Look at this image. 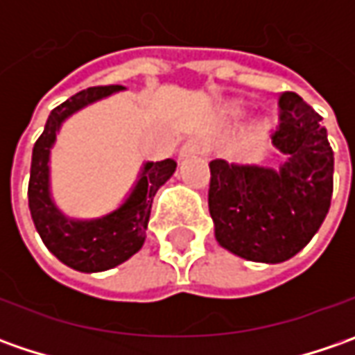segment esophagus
<instances>
[{
  "mask_svg": "<svg viewBox=\"0 0 355 355\" xmlns=\"http://www.w3.org/2000/svg\"><path fill=\"white\" fill-rule=\"evenodd\" d=\"M205 150V146L203 142H199V140H187V142L180 148V157L185 159V157H191V156H198Z\"/></svg>",
  "mask_w": 355,
  "mask_h": 355,
  "instance_id": "obj_1",
  "label": "esophagus"
}]
</instances>
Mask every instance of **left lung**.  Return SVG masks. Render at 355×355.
<instances>
[{
    "mask_svg": "<svg viewBox=\"0 0 355 355\" xmlns=\"http://www.w3.org/2000/svg\"><path fill=\"white\" fill-rule=\"evenodd\" d=\"M320 120L296 92H282L272 134V146L286 156L279 170L225 159L209 164V213L223 249L275 265L316 235L334 189V152Z\"/></svg>",
    "mask_w": 355,
    "mask_h": 355,
    "instance_id": "8db88e82",
    "label": "left lung"
}]
</instances>
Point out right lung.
I'll list each match as a JSON object with an SVG mask.
<instances>
[{
	"label": "right lung",
	"mask_w": 355,
	"mask_h": 355,
	"mask_svg": "<svg viewBox=\"0 0 355 355\" xmlns=\"http://www.w3.org/2000/svg\"><path fill=\"white\" fill-rule=\"evenodd\" d=\"M118 90H124V87H92L76 92L49 114L45 130L33 146L27 196L35 229L49 251L61 263L80 272L114 268L142 249L154 196L173 175L178 166L173 159L146 162L126 201L118 209L96 219H73L55 205L51 198L49 157L61 124L80 108Z\"/></svg>",
	"instance_id": "right-lung-1"
}]
</instances>
